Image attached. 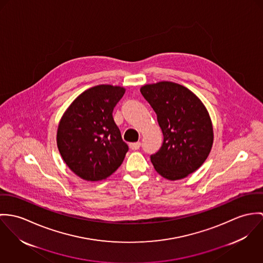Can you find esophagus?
Masks as SVG:
<instances>
[{
	"label": "esophagus",
	"mask_w": 263,
	"mask_h": 263,
	"mask_svg": "<svg viewBox=\"0 0 263 263\" xmlns=\"http://www.w3.org/2000/svg\"><path fill=\"white\" fill-rule=\"evenodd\" d=\"M141 143L140 142H135V143H130L129 147L132 149V150H138L140 148Z\"/></svg>",
	"instance_id": "1"
}]
</instances>
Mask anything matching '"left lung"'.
Returning <instances> with one entry per match:
<instances>
[{"label":"left lung","mask_w":263,"mask_h":263,"mask_svg":"<svg viewBox=\"0 0 263 263\" xmlns=\"http://www.w3.org/2000/svg\"><path fill=\"white\" fill-rule=\"evenodd\" d=\"M140 91L163 135L161 148L150 157L155 171L170 180L193 174L204 163L214 141L212 120L203 102L173 82L144 85Z\"/></svg>","instance_id":"8db88e82"}]
</instances>
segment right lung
<instances>
[{"instance_id":"right-lung-1","label":"right lung","mask_w":263,"mask_h":263,"mask_svg":"<svg viewBox=\"0 0 263 263\" xmlns=\"http://www.w3.org/2000/svg\"><path fill=\"white\" fill-rule=\"evenodd\" d=\"M125 90L112 85L88 88L74 99L59 121V153L69 170L85 180L106 179L125 158L128 145L112 115Z\"/></svg>"}]
</instances>
